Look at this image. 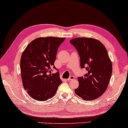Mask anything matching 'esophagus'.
Listing matches in <instances>:
<instances>
[{"label": "esophagus", "instance_id": "esophagus-1", "mask_svg": "<svg viewBox=\"0 0 128 128\" xmlns=\"http://www.w3.org/2000/svg\"><path fill=\"white\" fill-rule=\"evenodd\" d=\"M74 79V76H70V78L68 79V81H70V80H72Z\"/></svg>", "mask_w": 128, "mask_h": 128}]
</instances>
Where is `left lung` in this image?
<instances>
[{
  "label": "left lung",
  "instance_id": "left-lung-1",
  "mask_svg": "<svg viewBox=\"0 0 128 128\" xmlns=\"http://www.w3.org/2000/svg\"><path fill=\"white\" fill-rule=\"evenodd\" d=\"M70 42L79 53L81 68L88 71L84 77L78 78L76 94L85 100L97 99L106 90L112 71L106 49L99 40L91 38H76Z\"/></svg>",
  "mask_w": 128,
  "mask_h": 128
}]
</instances>
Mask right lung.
<instances>
[{"instance_id": "obj_1", "label": "right lung", "mask_w": 128, "mask_h": 128, "mask_svg": "<svg viewBox=\"0 0 128 128\" xmlns=\"http://www.w3.org/2000/svg\"><path fill=\"white\" fill-rule=\"evenodd\" d=\"M65 38L40 37L24 49L20 60L24 89L34 100L45 101L55 95L62 83L59 72L48 74L53 68L58 48Z\"/></svg>"}]
</instances>
